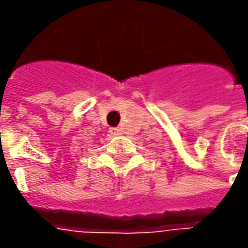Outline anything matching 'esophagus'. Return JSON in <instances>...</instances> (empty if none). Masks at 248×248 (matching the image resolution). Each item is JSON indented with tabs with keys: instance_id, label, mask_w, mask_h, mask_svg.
<instances>
[{
	"instance_id": "1",
	"label": "esophagus",
	"mask_w": 248,
	"mask_h": 248,
	"mask_svg": "<svg viewBox=\"0 0 248 248\" xmlns=\"http://www.w3.org/2000/svg\"><path fill=\"white\" fill-rule=\"evenodd\" d=\"M110 134H113V135H118L119 134V129H110Z\"/></svg>"
}]
</instances>
